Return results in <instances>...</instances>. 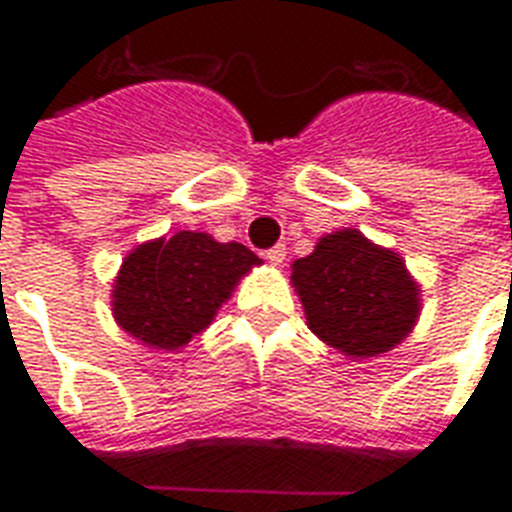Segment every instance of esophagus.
<instances>
[{
	"label": "esophagus",
	"mask_w": 512,
	"mask_h": 512,
	"mask_svg": "<svg viewBox=\"0 0 512 512\" xmlns=\"http://www.w3.org/2000/svg\"><path fill=\"white\" fill-rule=\"evenodd\" d=\"M285 255H288V252H285V246L277 244V246H271V249H268L266 260L271 263V266H282V263H285Z\"/></svg>",
	"instance_id": "34e87169"
}]
</instances>
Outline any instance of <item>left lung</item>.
Segmentation results:
<instances>
[{
    "label": "left lung",
    "mask_w": 512,
    "mask_h": 512,
    "mask_svg": "<svg viewBox=\"0 0 512 512\" xmlns=\"http://www.w3.org/2000/svg\"><path fill=\"white\" fill-rule=\"evenodd\" d=\"M290 271L312 334L354 362L392 351L417 326L422 288L406 260L354 227L318 238Z\"/></svg>",
    "instance_id": "left-lung-1"
}]
</instances>
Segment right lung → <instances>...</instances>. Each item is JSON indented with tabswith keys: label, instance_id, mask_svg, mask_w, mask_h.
Listing matches in <instances>:
<instances>
[{
	"label": "right lung",
	"instance_id": "right-lung-1",
	"mask_svg": "<svg viewBox=\"0 0 512 512\" xmlns=\"http://www.w3.org/2000/svg\"><path fill=\"white\" fill-rule=\"evenodd\" d=\"M263 260L244 244L180 230L134 246L112 285L117 326L156 351H180L205 332L238 282Z\"/></svg>",
	"mask_w": 512,
	"mask_h": 512
}]
</instances>
